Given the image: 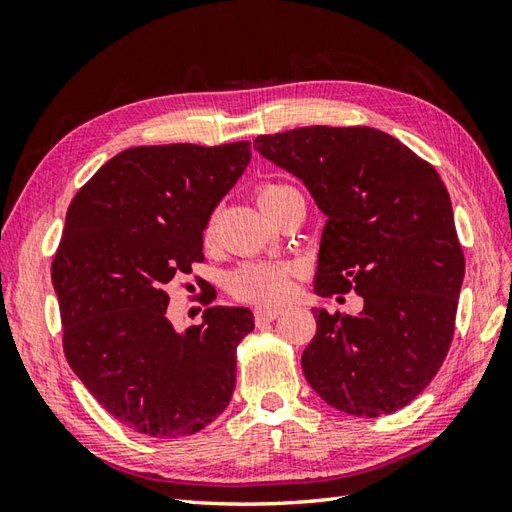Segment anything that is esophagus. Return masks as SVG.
I'll return each instance as SVG.
<instances>
[{
	"mask_svg": "<svg viewBox=\"0 0 512 512\" xmlns=\"http://www.w3.org/2000/svg\"><path fill=\"white\" fill-rule=\"evenodd\" d=\"M279 314H281V308H266V306L255 308V321H257V325L270 323V321H275Z\"/></svg>",
	"mask_w": 512,
	"mask_h": 512,
	"instance_id": "obj_1",
	"label": "esophagus"
}]
</instances>
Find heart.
Here are the masks:
<instances>
[{"label": "heart", "instance_id": "heart-1", "mask_svg": "<svg viewBox=\"0 0 512 512\" xmlns=\"http://www.w3.org/2000/svg\"><path fill=\"white\" fill-rule=\"evenodd\" d=\"M297 189L288 184L268 182L257 189V204L268 213L279 198ZM213 237V224L206 226V239ZM292 279H295V266L275 264V262H248L239 266L228 279V290L239 301L259 303V306H275L286 301L292 292Z\"/></svg>", "mask_w": 512, "mask_h": 512}]
</instances>
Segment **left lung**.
<instances>
[{
    "mask_svg": "<svg viewBox=\"0 0 512 512\" xmlns=\"http://www.w3.org/2000/svg\"><path fill=\"white\" fill-rule=\"evenodd\" d=\"M255 149L328 215L314 292L363 297L358 314L312 310L317 334L301 356L310 387L358 418L407 407L447 358L464 279L438 171L372 127H299L257 136Z\"/></svg>",
    "mask_w": 512,
    "mask_h": 512,
    "instance_id": "left-lung-1",
    "label": "left lung"
}]
</instances>
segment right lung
I'll list each match as a JSON object with an SVG mask.
<instances>
[{
  "label": "right lung",
  "mask_w": 512,
  "mask_h": 512,
  "mask_svg": "<svg viewBox=\"0 0 512 512\" xmlns=\"http://www.w3.org/2000/svg\"><path fill=\"white\" fill-rule=\"evenodd\" d=\"M248 162V140L125 149L65 215L52 259L65 358L96 402L143 436H193L231 402L253 314L213 306L176 332L165 288L204 262L202 231Z\"/></svg>",
  "instance_id": "add662e5"
}]
</instances>
